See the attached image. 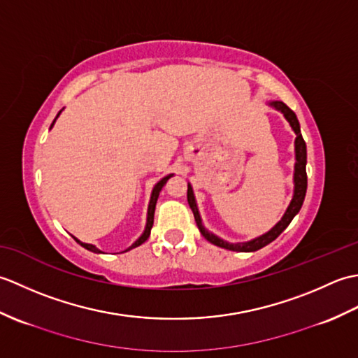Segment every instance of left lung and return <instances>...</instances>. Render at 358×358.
Returning a JSON list of instances; mask_svg holds the SVG:
<instances>
[{
  "instance_id": "1",
  "label": "left lung",
  "mask_w": 358,
  "mask_h": 358,
  "mask_svg": "<svg viewBox=\"0 0 358 358\" xmlns=\"http://www.w3.org/2000/svg\"><path fill=\"white\" fill-rule=\"evenodd\" d=\"M269 106H272L273 109H277L283 113L285 118L289 121V124H291L292 131L296 135V138H295V166H294V195H292V200H291V203H289V206L285 212V215L281 217L280 222L273 226L269 232H266V234L260 235V237H257L250 241H245V243H227L222 238H218L217 235L209 232L206 227L203 226L199 208H196L192 186L187 185V203L194 212L195 223H196V226H199V229H200L203 237L206 238L209 243H212V245L220 246V248L227 249V250H235V252H254V250H258V249L264 248L266 245H269L271 241L275 240L278 235L286 229L289 223L292 222V218L299 214V210L301 209V204H303V201H305L306 187H308L306 143H305V140H303L301 132H300V123H299V120H296L295 113L289 109L283 101H269Z\"/></svg>"
}]
</instances>
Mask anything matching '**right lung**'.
Listing matches in <instances>:
<instances>
[{
  "mask_svg": "<svg viewBox=\"0 0 358 358\" xmlns=\"http://www.w3.org/2000/svg\"><path fill=\"white\" fill-rule=\"evenodd\" d=\"M59 113H62V110L58 112V115H57V118L59 117ZM55 118V120H57ZM55 120H53V123L50 124V129L53 127V124H55ZM173 173H171V175H167V177H164V178H162L158 181V183L154 186V189H152V195H150V201H149V208H148V220H146V227H144V232L141 234V237L136 240L135 243H132V246H129L124 252H127V250H131V249H134V248H136V246H140V245H143L144 241H146L148 238H149V235H150V229H152V226H154V214H155V204H157V200H158V195H159V192H162V189H163V186L166 185V181L169 180L171 177H172ZM75 238V237H73ZM75 241L77 243H80V245L85 248V249H87V250H90V252H95V254H103L100 249H98L96 246H94V245H89V243H83V241H80L78 238H75Z\"/></svg>",
  "mask_w": 358,
  "mask_h": 358,
  "instance_id": "right-lung-1",
  "label": "right lung"
}]
</instances>
